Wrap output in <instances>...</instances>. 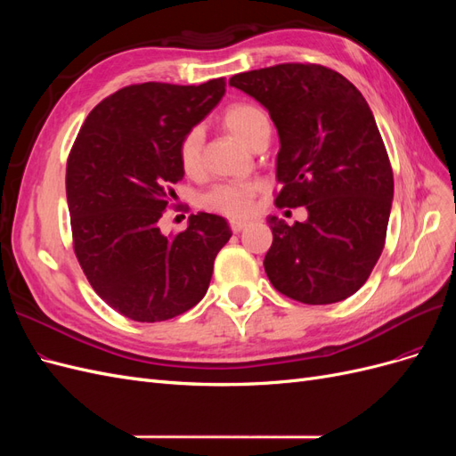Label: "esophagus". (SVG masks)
Listing matches in <instances>:
<instances>
[{
	"instance_id": "obj_1",
	"label": "esophagus",
	"mask_w": 456,
	"mask_h": 456,
	"mask_svg": "<svg viewBox=\"0 0 456 456\" xmlns=\"http://www.w3.org/2000/svg\"><path fill=\"white\" fill-rule=\"evenodd\" d=\"M245 226H247L245 220H232V223H230V228H232V232H233V233L241 232Z\"/></svg>"
}]
</instances>
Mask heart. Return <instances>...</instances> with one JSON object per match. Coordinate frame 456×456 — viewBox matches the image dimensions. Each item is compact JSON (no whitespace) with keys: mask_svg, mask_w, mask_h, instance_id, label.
<instances>
[{"mask_svg":"<svg viewBox=\"0 0 456 456\" xmlns=\"http://www.w3.org/2000/svg\"><path fill=\"white\" fill-rule=\"evenodd\" d=\"M223 126L243 144L253 146L262 133L270 131V119L262 108L249 102H236L224 110ZM178 161L186 175L194 176L203 163V134L200 129L188 131L178 144ZM260 184L256 183H220L201 196L205 209L230 218H241L251 211Z\"/></svg>","mask_w":456,"mask_h":456,"instance_id":"heart-1","label":"heart"}]
</instances>
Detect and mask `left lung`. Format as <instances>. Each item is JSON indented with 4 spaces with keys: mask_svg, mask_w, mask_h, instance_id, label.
I'll list each match as a JSON object with an SVG mask.
<instances>
[{
    "mask_svg": "<svg viewBox=\"0 0 456 456\" xmlns=\"http://www.w3.org/2000/svg\"><path fill=\"white\" fill-rule=\"evenodd\" d=\"M268 110L280 134L278 207H306L305 223L268 216L272 285L305 305L352 297L384 249L394 200L388 154L363 94L320 64H278L230 77Z\"/></svg>",
    "mask_w": 456,
    "mask_h": 456,
    "instance_id": "8db88e82",
    "label": "left lung"
}]
</instances>
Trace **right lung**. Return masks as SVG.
<instances>
[{"label": "right lung", "instance_id": "right-lung-1", "mask_svg": "<svg viewBox=\"0 0 456 456\" xmlns=\"http://www.w3.org/2000/svg\"><path fill=\"white\" fill-rule=\"evenodd\" d=\"M226 91L224 77L201 86L148 81L96 104L66 165L74 251L94 293L133 322L181 315L205 297L226 218L198 213L176 236L159 218L183 181L178 144Z\"/></svg>", "mask_w": 456, "mask_h": 456}]
</instances>
